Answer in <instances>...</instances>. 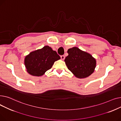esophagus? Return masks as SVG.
Instances as JSON below:
<instances>
[{
    "mask_svg": "<svg viewBox=\"0 0 121 121\" xmlns=\"http://www.w3.org/2000/svg\"><path fill=\"white\" fill-rule=\"evenodd\" d=\"M61 59L62 60H64V59H65V56L64 55H61Z\"/></svg>",
    "mask_w": 121,
    "mask_h": 121,
    "instance_id": "34e87169",
    "label": "esophagus"
}]
</instances>
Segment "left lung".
<instances>
[{"label": "left lung", "mask_w": 121, "mask_h": 121, "mask_svg": "<svg viewBox=\"0 0 121 121\" xmlns=\"http://www.w3.org/2000/svg\"><path fill=\"white\" fill-rule=\"evenodd\" d=\"M67 52L69 55L64 61L68 69L75 77L84 78L94 72L96 60L90 54L77 47L69 48Z\"/></svg>", "instance_id": "8db88e82"}]
</instances>
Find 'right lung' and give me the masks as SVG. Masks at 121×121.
<instances>
[{
	"label": "right lung",
	"mask_w": 121,
	"mask_h": 121,
	"mask_svg": "<svg viewBox=\"0 0 121 121\" xmlns=\"http://www.w3.org/2000/svg\"><path fill=\"white\" fill-rule=\"evenodd\" d=\"M60 59V56L55 51L46 46L25 56L24 65L28 73L40 77L52 68L55 61Z\"/></svg>",
	"instance_id": "right-lung-1"
}]
</instances>
